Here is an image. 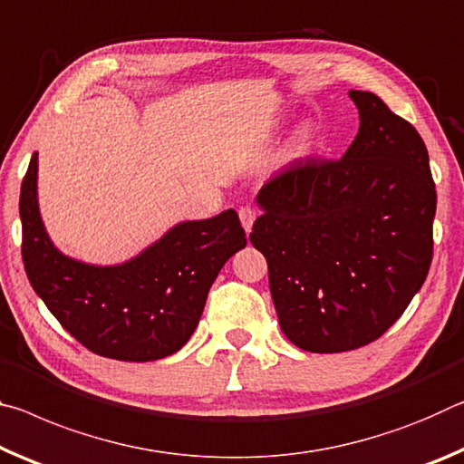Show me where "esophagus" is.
<instances>
[{"label": "esophagus", "instance_id": "esophagus-1", "mask_svg": "<svg viewBox=\"0 0 464 464\" xmlns=\"http://www.w3.org/2000/svg\"><path fill=\"white\" fill-rule=\"evenodd\" d=\"M238 216H240V222H242V227H245L246 234L253 230V224L256 219V211L250 208V205H245V208L238 209Z\"/></svg>", "mask_w": 464, "mask_h": 464}]
</instances>
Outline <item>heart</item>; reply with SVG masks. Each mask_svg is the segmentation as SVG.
Here are the masks:
<instances>
[{
	"instance_id": "heart-1",
	"label": "heart",
	"mask_w": 464,
	"mask_h": 464,
	"mask_svg": "<svg viewBox=\"0 0 464 464\" xmlns=\"http://www.w3.org/2000/svg\"><path fill=\"white\" fill-rule=\"evenodd\" d=\"M316 143V131L314 127L306 123L302 125L298 131L294 133V138L287 146V158H304L306 154H310Z\"/></svg>"
}]
</instances>
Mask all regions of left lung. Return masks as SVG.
<instances>
[{"mask_svg":"<svg viewBox=\"0 0 464 464\" xmlns=\"http://www.w3.org/2000/svg\"><path fill=\"white\" fill-rule=\"evenodd\" d=\"M360 131L339 160L298 158L259 191L250 242L269 267L279 326L304 352L382 337L428 277L436 185L409 121L352 90Z\"/></svg>","mask_w":464,"mask_h":464,"instance_id":"obj_1","label":"left lung"}]
</instances>
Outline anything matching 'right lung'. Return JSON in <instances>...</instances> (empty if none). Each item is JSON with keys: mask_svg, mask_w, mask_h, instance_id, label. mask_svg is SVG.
Masks as SVG:
<instances>
[{"mask_svg": "<svg viewBox=\"0 0 464 464\" xmlns=\"http://www.w3.org/2000/svg\"><path fill=\"white\" fill-rule=\"evenodd\" d=\"M33 154L20 188L22 261L30 285L61 326L92 353L151 362L187 343L224 263L246 246L238 214L174 226L133 261L94 267L61 255L36 203Z\"/></svg>", "mask_w": 464, "mask_h": 464, "instance_id": "obj_1", "label": "right lung"}]
</instances>
